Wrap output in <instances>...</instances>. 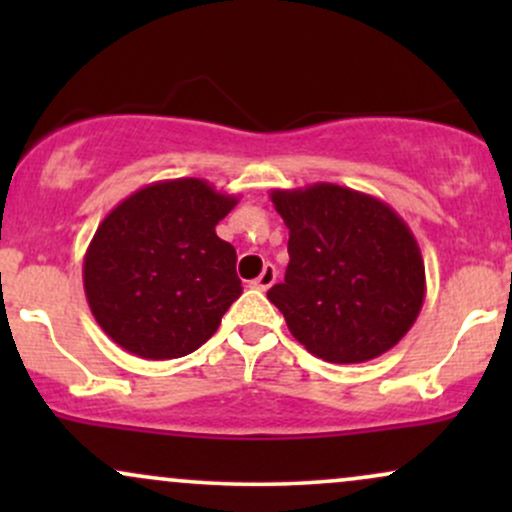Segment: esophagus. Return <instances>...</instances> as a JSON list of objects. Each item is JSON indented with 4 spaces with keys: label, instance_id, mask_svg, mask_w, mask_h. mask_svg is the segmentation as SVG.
Wrapping results in <instances>:
<instances>
[{
    "label": "esophagus",
    "instance_id": "1",
    "mask_svg": "<svg viewBox=\"0 0 512 512\" xmlns=\"http://www.w3.org/2000/svg\"><path fill=\"white\" fill-rule=\"evenodd\" d=\"M274 281H276V267H274V264H264L260 276H257V279H252L250 286H252V289H257V291H267L269 286L274 284Z\"/></svg>",
    "mask_w": 512,
    "mask_h": 512
}]
</instances>
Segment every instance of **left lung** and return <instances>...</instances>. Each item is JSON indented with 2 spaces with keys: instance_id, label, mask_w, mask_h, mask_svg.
<instances>
[{
  "instance_id": "left-lung-1",
  "label": "left lung",
  "mask_w": 512,
  "mask_h": 512,
  "mask_svg": "<svg viewBox=\"0 0 512 512\" xmlns=\"http://www.w3.org/2000/svg\"><path fill=\"white\" fill-rule=\"evenodd\" d=\"M289 267L267 298L293 337L330 363H363L411 330L426 296L419 243L390 204L334 182L272 190Z\"/></svg>"
}]
</instances>
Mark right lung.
<instances>
[{
  "label": "right lung",
  "mask_w": 512,
  "mask_h": 512,
  "mask_svg": "<svg viewBox=\"0 0 512 512\" xmlns=\"http://www.w3.org/2000/svg\"><path fill=\"white\" fill-rule=\"evenodd\" d=\"M238 204L202 178L151 182L122 199L84 257L88 308L117 346L146 361L192 354L243 293L236 248L216 223Z\"/></svg>",
  "instance_id": "obj_1"
}]
</instances>
